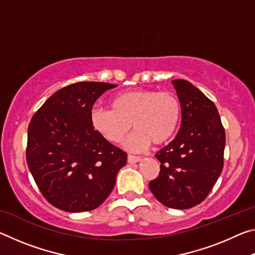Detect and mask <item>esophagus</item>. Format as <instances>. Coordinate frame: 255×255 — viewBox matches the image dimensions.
I'll return each mask as SVG.
<instances>
[{"mask_svg": "<svg viewBox=\"0 0 255 255\" xmlns=\"http://www.w3.org/2000/svg\"><path fill=\"white\" fill-rule=\"evenodd\" d=\"M127 161H128V163L133 164V163L140 162V161H141V157H139V156H133V155H128Z\"/></svg>", "mask_w": 255, "mask_h": 255, "instance_id": "obj_1", "label": "esophagus"}]
</instances>
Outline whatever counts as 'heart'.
I'll return each instance as SVG.
<instances>
[{
  "label": "heart",
  "mask_w": 255,
  "mask_h": 255,
  "mask_svg": "<svg viewBox=\"0 0 255 255\" xmlns=\"http://www.w3.org/2000/svg\"><path fill=\"white\" fill-rule=\"evenodd\" d=\"M181 106L171 92L135 90L117 94L111 109L93 108L91 124L110 143H120L132 127V135L124 146L130 152H143L152 141L163 144L171 139L179 126Z\"/></svg>",
  "instance_id": "obj_1"
}]
</instances>
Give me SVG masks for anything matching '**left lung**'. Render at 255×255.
I'll list each match as a JSON object with an SVG mask.
<instances>
[{"instance_id":"left-lung-1","label":"left lung","mask_w":255,"mask_h":255,"mask_svg":"<svg viewBox=\"0 0 255 255\" xmlns=\"http://www.w3.org/2000/svg\"><path fill=\"white\" fill-rule=\"evenodd\" d=\"M181 106V126L155 156L161 172L149 182L155 198L173 209H188L209 195L224 166L225 130L214 102L184 80L172 81Z\"/></svg>"}]
</instances>
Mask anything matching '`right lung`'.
<instances>
[{
    "label": "right lung",
    "instance_id": "right-lung-1",
    "mask_svg": "<svg viewBox=\"0 0 255 255\" xmlns=\"http://www.w3.org/2000/svg\"><path fill=\"white\" fill-rule=\"evenodd\" d=\"M117 85L79 82L54 93L28 127L27 163L48 202L68 213L98 208L115 187L127 154L91 124L97 99Z\"/></svg>",
    "mask_w": 255,
    "mask_h": 255
}]
</instances>
